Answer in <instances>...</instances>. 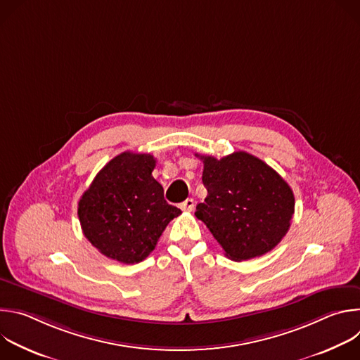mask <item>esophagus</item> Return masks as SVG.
I'll use <instances>...</instances> for the list:
<instances>
[{"mask_svg": "<svg viewBox=\"0 0 360 360\" xmlns=\"http://www.w3.org/2000/svg\"><path fill=\"white\" fill-rule=\"evenodd\" d=\"M179 208H181L182 211L191 212V211H193V208H195V200H193L192 198H188V199H185V200L179 205Z\"/></svg>", "mask_w": 360, "mask_h": 360, "instance_id": "esophagus-1", "label": "esophagus"}]
</instances>
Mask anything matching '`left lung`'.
<instances>
[{
	"label": "left lung",
	"instance_id": "obj_1",
	"mask_svg": "<svg viewBox=\"0 0 360 360\" xmlns=\"http://www.w3.org/2000/svg\"><path fill=\"white\" fill-rule=\"evenodd\" d=\"M200 160L208 195L196 205L195 215L225 255L240 262L272 250L289 231L295 212V196L286 181L243 150L221 160L207 155Z\"/></svg>",
	"mask_w": 360,
	"mask_h": 360
}]
</instances>
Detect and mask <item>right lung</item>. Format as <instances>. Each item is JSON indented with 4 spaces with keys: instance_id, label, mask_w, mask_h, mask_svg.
Wrapping results in <instances>:
<instances>
[{
    "instance_id": "1",
    "label": "right lung",
    "mask_w": 360,
    "mask_h": 360,
    "mask_svg": "<svg viewBox=\"0 0 360 360\" xmlns=\"http://www.w3.org/2000/svg\"><path fill=\"white\" fill-rule=\"evenodd\" d=\"M155 164L150 153L122 152L96 174L78 202L85 238L110 259L127 265L143 261L181 214L153 179Z\"/></svg>"
}]
</instances>
